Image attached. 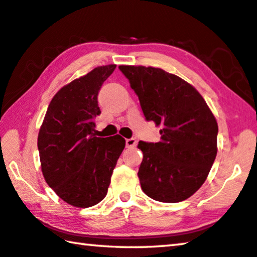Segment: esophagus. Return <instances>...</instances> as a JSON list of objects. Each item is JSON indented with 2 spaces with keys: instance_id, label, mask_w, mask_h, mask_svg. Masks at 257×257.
I'll use <instances>...</instances> for the list:
<instances>
[{
  "instance_id": "esophagus-1",
  "label": "esophagus",
  "mask_w": 257,
  "mask_h": 257,
  "mask_svg": "<svg viewBox=\"0 0 257 257\" xmlns=\"http://www.w3.org/2000/svg\"><path fill=\"white\" fill-rule=\"evenodd\" d=\"M137 146V140L136 139H126V147L127 148H133Z\"/></svg>"
}]
</instances>
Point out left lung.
I'll list each match as a JSON object with an SVG mask.
<instances>
[{
	"mask_svg": "<svg viewBox=\"0 0 257 257\" xmlns=\"http://www.w3.org/2000/svg\"><path fill=\"white\" fill-rule=\"evenodd\" d=\"M139 97L147 120L160 126L161 140L140 141L139 177L146 195L160 202L188 199L202 186L217 155L218 125L195 87L153 66L119 65Z\"/></svg>",
	"mask_w": 257,
	"mask_h": 257,
	"instance_id": "1",
	"label": "left lung"
}]
</instances>
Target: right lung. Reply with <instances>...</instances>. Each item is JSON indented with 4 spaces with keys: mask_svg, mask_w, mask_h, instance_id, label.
I'll return each instance as SVG.
<instances>
[{
    "mask_svg": "<svg viewBox=\"0 0 257 257\" xmlns=\"http://www.w3.org/2000/svg\"><path fill=\"white\" fill-rule=\"evenodd\" d=\"M116 64L97 66L74 79L51 98L38 136L41 171L63 201L77 208L104 199L117 161L125 148L119 134L98 138L94 117L97 94Z\"/></svg>",
    "mask_w": 257,
    "mask_h": 257,
    "instance_id": "right-lung-1",
    "label": "right lung"
}]
</instances>
